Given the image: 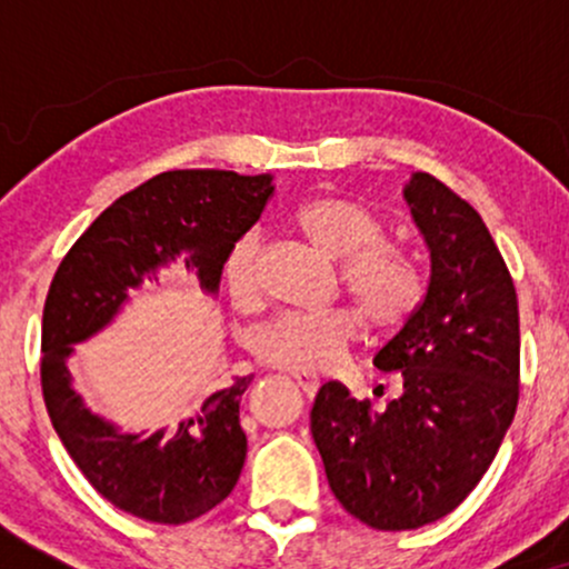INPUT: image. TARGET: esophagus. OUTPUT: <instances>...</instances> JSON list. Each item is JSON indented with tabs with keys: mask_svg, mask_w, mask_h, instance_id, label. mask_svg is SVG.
I'll use <instances>...</instances> for the list:
<instances>
[{
	"mask_svg": "<svg viewBox=\"0 0 569 569\" xmlns=\"http://www.w3.org/2000/svg\"><path fill=\"white\" fill-rule=\"evenodd\" d=\"M293 380H297L299 388L305 390V396H316L318 388H321V380H318L316 375H310V371H293Z\"/></svg>",
	"mask_w": 569,
	"mask_h": 569,
	"instance_id": "34e87169",
	"label": "esophagus"
}]
</instances>
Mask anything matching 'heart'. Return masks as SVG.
<instances>
[{"label":"heart","mask_w":569,"mask_h":569,"mask_svg":"<svg viewBox=\"0 0 569 569\" xmlns=\"http://www.w3.org/2000/svg\"><path fill=\"white\" fill-rule=\"evenodd\" d=\"M293 224L318 251L339 264V278L377 329H396L420 299V280L403 253L385 246V224L361 202L318 194L293 211ZM259 232H246L227 251L221 278L230 299L243 310L262 299ZM358 318L350 310L280 312L257 331L253 348L272 367L323 371L342 361L356 342Z\"/></svg>","instance_id":"1"}]
</instances>
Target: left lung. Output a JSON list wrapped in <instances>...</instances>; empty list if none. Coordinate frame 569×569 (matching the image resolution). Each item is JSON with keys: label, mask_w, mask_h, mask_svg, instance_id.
Segmentation results:
<instances>
[{"label": "left lung", "mask_w": 569, "mask_h": 569, "mask_svg": "<svg viewBox=\"0 0 569 569\" xmlns=\"http://www.w3.org/2000/svg\"><path fill=\"white\" fill-rule=\"evenodd\" d=\"M426 243L420 307L375 356L401 375L385 411L326 382L310 411L331 492L375 530H417L452 513L498 455L519 401V302L479 213L430 173L403 184Z\"/></svg>", "instance_id": "1"}]
</instances>
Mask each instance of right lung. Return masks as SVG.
I'll return each mask as SVG.
<instances>
[{
    "instance_id": "right-lung-1",
    "label": "right lung",
    "mask_w": 569,
    "mask_h": 569,
    "mask_svg": "<svg viewBox=\"0 0 569 569\" xmlns=\"http://www.w3.org/2000/svg\"><path fill=\"white\" fill-rule=\"evenodd\" d=\"M276 192L270 173L168 171L122 194L71 246L42 312V396L58 439L101 498L154 525H184L217 508L246 462L240 398L253 375L217 388L160 430H122L77 393L69 358L117 321L130 293L184 262L217 297L221 264Z\"/></svg>"
}]
</instances>
